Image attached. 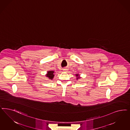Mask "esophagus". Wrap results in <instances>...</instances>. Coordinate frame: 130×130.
<instances>
[{"label":"esophagus","mask_w":130,"mask_h":130,"mask_svg":"<svg viewBox=\"0 0 130 130\" xmlns=\"http://www.w3.org/2000/svg\"><path fill=\"white\" fill-rule=\"evenodd\" d=\"M63 71L64 72H67L68 71V69H67V68H63Z\"/></svg>","instance_id":"34e87169"}]
</instances>
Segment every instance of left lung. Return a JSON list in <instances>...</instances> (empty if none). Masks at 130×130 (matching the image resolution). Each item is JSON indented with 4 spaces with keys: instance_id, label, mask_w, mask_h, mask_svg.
Returning <instances> with one entry per match:
<instances>
[{
    "instance_id": "obj_1",
    "label": "left lung",
    "mask_w": 130,
    "mask_h": 130,
    "mask_svg": "<svg viewBox=\"0 0 130 130\" xmlns=\"http://www.w3.org/2000/svg\"><path fill=\"white\" fill-rule=\"evenodd\" d=\"M75 76L76 77V80H77L78 79H80L81 78V77H80V75L79 74H75Z\"/></svg>"
}]
</instances>
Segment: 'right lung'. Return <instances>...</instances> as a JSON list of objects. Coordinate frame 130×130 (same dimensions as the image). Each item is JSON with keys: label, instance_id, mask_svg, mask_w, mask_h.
Instances as JSON below:
<instances>
[{"label": "right lung", "instance_id": "1", "mask_svg": "<svg viewBox=\"0 0 130 130\" xmlns=\"http://www.w3.org/2000/svg\"><path fill=\"white\" fill-rule=\"evenodd\" d=\"M45 75L47 77H48V79H49V80H53L55 76V71L51 70L48 71Z\"/></svg>", "mask_w": 130, "mask_h": 130}]
</instances>
